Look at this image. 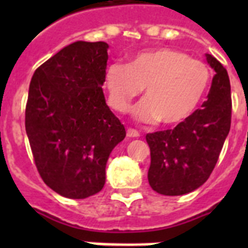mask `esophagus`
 I'll return each instance as SVG.
<instances>
[{"label": "esophagus", "instance_id": "1", "mask_svg": "<svg viewBox=\"0 0 248 248\" xmlns=\"http://www.w3.org/2000/svg\"><path fill=\"white\" fill-rule=\"evenodd\" d=\"M139 131H136L134 128H127V138H139Z\"/></svg>", "mask_w": 248, "mask_h": 248}]
</instances>
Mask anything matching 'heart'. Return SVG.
<instances>
[{"label":"heart","instance_id":"1","mask_svg":"<svg viewBox=\"0 0 248 248\" xmlns=\"http://www.w3.org/2000/svg\"><path fill=\"white\" fill-rule=\"evenodd\" d=\"M211 82V69L203 62L173 48L138 52L128 62H113L104 72L108 101L114 110L126 113L144 89L145 99L135 107L141 122L177 124L194 113Z\"/></svg>","mask_w":248,"mask_h":248}]
</instances>
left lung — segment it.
Returning a JSON list of instances; mask_svg holds the SVG:
<instances>
[{"label": "left lung", "instance_id": "obj_1", "mask_svg": "<svg viewBox=\"0 0 248 248\" xmlns=\"http://www.w3.org/2000/svg\"><path fill=\"white\" fill-rule=\"evenodd\" d=\"M206 58L216 73L207 100L173 130L145 136L151 148L148 181L163 196H183L200 188L211 175L231 130L228 72L216 58L210 54Z\"/></svg>", "mask_w": 248, "mask_h": 248}]
</instances>
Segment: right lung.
Masks as SVG:
<instances>
[{"instance_id":"right-lung-1","label":"right lung","mask_w":248,"mask_h":248,"mask_svg":"<svg viewBox=\"0 0 248 248\" xmlns=\"http://www.w3.org/2000/svg\"><path fill=\"white\" fill-rule=\"evenodd\" d=\"M107 42L77 41L38 67L29 85L25 131L42 180L58 194L83 200L105 184V166L124 126L101 86Z\"/></svg>"}]
</instances>
